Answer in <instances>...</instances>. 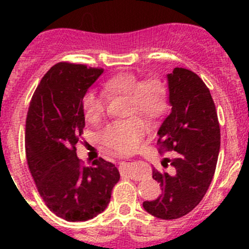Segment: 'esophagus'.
I'll list each match as a JSON object with an SVG mask.
<instances>
[{
	"instance_id": "obj_1",
	"label": "esophagus",
	"mask_w": 249,
	"mask_h": 249,
	"mask_svg": "<svg viewBox=\"0 0 249 249\" xmlns=\"http://www.w3.org/2000/svg\"><path fill=\"white\" fill-rule=\"evenodd\" d=\"M132 164H135V161H131V160L123 161L122 164H120V172H122V175L127 176V177H130L131 179H140L141 175H139V173H135L131 170Z\"/></svg>"
}]
</instances>
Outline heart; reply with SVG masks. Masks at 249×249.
<instances>
[{
  "instance_id": "1",
  "label": "heart",
  "mask_w": 249,
  "mask_h": 249,
  "mask_svg": "<svg viewBox=\"0 0 249 249\" xmlns=\"http://www.w3.org/2000/svg\"><path fill=\"white\" fill-rule=\"evenodd\" d=\"M104 90L108 96L124 95L129 99V112L141 113L154 118L161 114L166 107V90L159 79L141 82V78L130 72L115 74L104 83ZM106 108V97L95 90H90L83 97V109L89 122L100 119ZM145 123L140 117L115 120L105 125L101 130V141L105 145L117 152H129L142 140Z\"/></svg>"
}]
</instances>
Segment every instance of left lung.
<instances>
[{
  "instance_id": "1",
  "label": "left lung",
  "mask_w": 249,
  "mask_h": 249,
  "mask_svg": "<svg viewBox=\"0 0 249 249\" xmlns=\"http://www.w3.org/2000/svg\"><path fill=\"white\" fill-rule=\"evenodd\" d=\"M171 112L158 130V150L178 153L173 175L153 167V178L162 193L143 202L149 214L177 219L194 210L205 196L215 171L220 129L211 92L193 71L175 67L166 74Z\"/></svg>"
}]
</instances>
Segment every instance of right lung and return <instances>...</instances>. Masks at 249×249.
<instances>
[{"mask_svg": "<svg viewBox=\"0 0 249 249\" xmlns=\"http://www.w3.org/2000/svg\"><path fill=\"white\" fill-rule=\"evenodd\" d=\"M102 73V69L60 62L42 78L27 110L30 172L49 210L69 222H85L104 212L120 178L112 162L100 158L82 166L76 153L85 126L83 97Z\"/></svg>", "mask_w": 249, "mask_h": 249, "instance_id": "obj_1", "label": "right lung"}]
</instances>
